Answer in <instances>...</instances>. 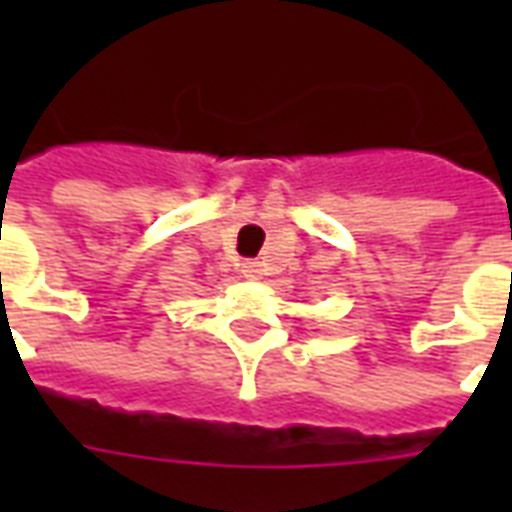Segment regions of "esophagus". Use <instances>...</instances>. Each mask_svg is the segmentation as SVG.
Returning <instances> with one entry per match:
<instances>
[{"instance_id":"obj_1","label":"esophagus","mask_w":512,"mask_h":512,"mask_svg":"<svg viewBox=\"0 0 512 512\" xmlns=\"http://www.w3.org/2000/svg\"><path fill=\"white\" fill-rule=\"evenodd\" d=\"M244 276H247V279H260V276H263V265L255 263V260H249V263H244Z\"/></svg>"}]
</instances>
